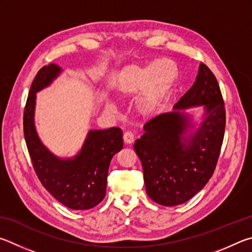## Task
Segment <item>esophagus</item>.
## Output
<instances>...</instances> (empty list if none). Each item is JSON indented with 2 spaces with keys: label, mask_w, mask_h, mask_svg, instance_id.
I'll return each mask as SVG.
<instances>
[{
  "label": "esophagus",
  "mask_w": 252,
  "mask_h": 252,
  "mask_svg": "<svg viewBox=\"0 0 252 252\" xmlns=\"http://www.w3.org/2000/svg\"><path fill=\"white\" fill-rule=\"evenodd\" d=\"M135 140V136L134 134L131 133V131H126L125 134H124V142H125V144H133Z\"/></svg>",
  "instance_id": "1"
}]
</instances>
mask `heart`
<instances>
[{"label":"heart","mask_w":252,"mask_h":252,"mask_svg":"<svg viewBox=\"0 0 252 252\" xmlns=\"http://www.w3.org/2000/svg\"><path fill=\"white\" fill-rule=\"evenodd\" d=\"M177 78L176 66L169 61L139 65L129 64L119 69L114 77L113 90L118 98H135V109L140 116L151 117L159 110L169 96ZM106 108L114 110L113 105Z\"/></svg>","instance_id":"1"}]
</instances>
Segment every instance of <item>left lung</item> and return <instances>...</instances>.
I'll use <instances>...</instances> for the list:
<instances>
[{"label":"left lung","instance_id":"left-lung-1","mask_svg":"<svg viewBox=\"0 0 252 252\" xmlns=\"http://www.w3.org/2000/svg\"><path fill=\"white\" fill-rule=\"evenodd\" d=\"M204 107L196 129L184 110ZM226 110L213 72L200 63L196 82L174 106L144 125L134 144L144 170L149 198L161 206H177L196 195L213 176L221 149ZM195 128V132L191 130Z\"/></svg>","mask_w":252,"mask_h":252}]
</instances>
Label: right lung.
Wrapping results in <instances>:
<instances>
[{
	"mask_svg": "<svg viewBox=\"0 0 252 252\" xmlns=\"http://www.w3.org/2000/svg\"><path fill=\"white\" fill-rule=\"evenodd\" d=\"M61 73L59 65L48 64L35 76L24 109V137L35 173L46 190L70 209L86 210L104 199L110 160L123 149V131L118 127L90 130L73 158L63 159L48 151L35 128L36 93L50 86Z\"/></svg>",
	"mask_w": 252,
	"mask_h": 252,
	"instance_id": "add662e5",
	"label": "right lung"
}]
</instances>
